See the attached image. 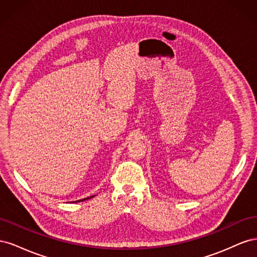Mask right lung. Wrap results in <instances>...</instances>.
<instances>
[{
	"mask_svg": "<svg viewBox=\"0 0 257 257\" xmlns=\"http://www.w3.org/2000/svg\"><path fill=\"white\" fill-rule=\"evenodd\" d=\"M95 195H92V196H90V197H87V198H83V199H79V200H76V201H72V203H79V201H83V200H87V199H90V198H92V197H94Z\"/></svg>",
	"mask_w": 257,
	"mask_h": 257,
	"instance_id": "right-lung-1",
	"label": "right lung"
}]
</instances>
